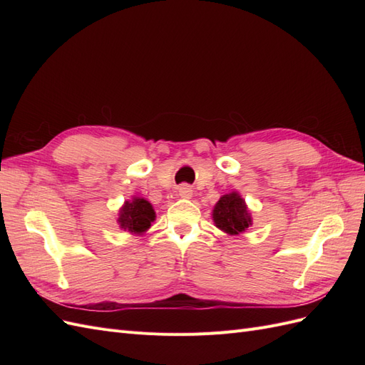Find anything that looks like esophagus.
Here are the masks:
<instances>
[{
    "label": "esophagus",
    "instance_id": "1",
    "mask_svg": "<svg viewBox=\"0 0 365 365\" xmlns=\"http://www.w3.org/2000/svg\"><path fill=\"white\" fill-rule=\"evenodd\" d=\"M178 195L181 197H184V200H189V197H192V195H193V190L187 184H182L178 189Z\"/></svg>",
    "mask_w": 365,
    "mask_h": 365
}]
</instances>
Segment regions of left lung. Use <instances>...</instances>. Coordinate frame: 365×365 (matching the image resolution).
Segmentation results:
<instances>
[{
  "mask_svg": "<svg viewBox=\"0 0 365 365\" xmlns=\"http://www.w3.org/2000/svg\"><path fill=\"white\" fill-rule=\"evenodd\" d=\"M213 222L224 233L237 236L252 224L245 200L237 192L220 196L213 208Z\"/></svg>",
  "mask_w": 365,
  "mask_h": 365,
  "instance_id": "1",
  "label": "left lung"
}]
</instances>
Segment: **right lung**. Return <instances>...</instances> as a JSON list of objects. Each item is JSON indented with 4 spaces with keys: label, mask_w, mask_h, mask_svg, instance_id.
I'll list each match as a JSON object with an SVG mask.
<instances>
[{
    "label": "right lung",
    "mask_w": 365,
    "mask_h": 365,
    "mask_svg": "<svg viewBox=\"0 0 365 365\" xmlns=\"http://www.w3.org/2000/svg\"><path fill=\"white\" fill-rule=\"evenodd\" d=\"M155 220V212L153 207L145 197L134 196L132 201H125L123 207L120 208L117 222L120 228L129 231L132 235H143L150 224Z\"/></svg>",
    "instance_id": "1"
}]
</instances>
